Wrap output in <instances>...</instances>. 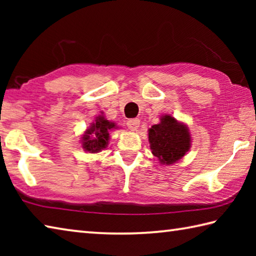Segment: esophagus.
Returning <instances> with one entry per match:
<instances>
[{"label": "esophagus", "instance_id": "obj_1", "mask_svg": "<svg viewBox=\"0 0 256 256\" xmlns=\"http://www.w3.org/2000/svg\"><path fill=\"white\" fill-rule=\"evenodd\" d=\"M128 128L131 130V131H136V130L138 128V126H140V120L138 118H131L128 120Z\"/></svg>", "mask_w": 256, "mask_h": 256}]
</instances>
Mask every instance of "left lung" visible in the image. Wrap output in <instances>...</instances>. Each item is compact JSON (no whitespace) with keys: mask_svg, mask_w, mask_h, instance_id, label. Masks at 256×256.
<instances>
[{"mask_svg":"<svg viewBox=\"0 0 256 256\" xmlns=\"http://www.w3.org/2000/svg\"><path fill=\"white\" fill-rule=\"evenodd\" d=\"M149 142L152 154L162 164H172L184 157L190 146L188 128L170 115H164L160 123L149 128Z\"/></svg>","mask_w":256,"mask_h":256,"instance_id":"left-lung-1","label":"left lung"}]
</instances>
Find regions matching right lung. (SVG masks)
Wrapping results in <instances>:
<instances>
[{
  "label": "right lung",
  "mask_w": 256,
  "mask_h": 256,
  "mask_svg": "<svg viewBox=\"0 0 256 256\" xmlns=\"http://www.w3.org/2000/svg\"><path fill=\"white\" fill-rule=\"evenodd\" d=\"M116 128L115 123L110 122L104 116H98L96 122L86 130L82 136V148L92 154H96L105 149L110 138V131Z\"/></svg>",
  "instance_id": "add662e5"
}]
</instances>
